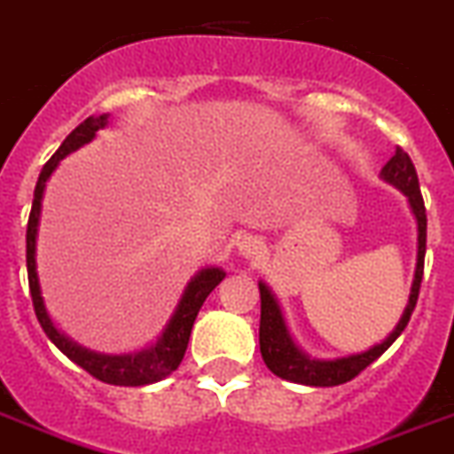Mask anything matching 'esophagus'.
Here are the masks:
<instances>
[{
	"instance_id": "obj_1",
	"label": "esophagus",
	"mask_w": 454,
	"mask_h": 454,
	"mask_svg": "<svg viewBox=\"0 0 454 454\" xmlns=\"http://www.w3.org/2000/svg\"><path fill=\"white\" fill-rule=\"evenodd\" d=\"M236 250H239V254H243V257H257V254H262L264 246H262V241L254 239V236H243V239L236 241Z\"/></svg>"
}]
</instances>
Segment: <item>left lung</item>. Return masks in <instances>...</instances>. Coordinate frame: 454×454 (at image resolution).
<instances>
[{"label": "left lung", "mask_w": 454, "mask_h": 454, "mask_svg": "<svg viewBox=\"0 0 454 454\" xmlns=\"http://www.w3.org/2000/svg\"><path fill=\"white\" fill-rule=\"evenodd\" d=\"M381 179L386 184L395 185L402 195L409 201L413 218L418 224V253H416V273H413L411 294H409V303L402 312L397 326L393 328L388 338L383 342L374 344L367 351L360 354L342 356V358H309L303 348L298 347L296 340L292 338L286 319L282 315V308L278 303L275 294L266 282H259V296H262V319H259V351L264 358L266 367L273 372L275 377L286 379V381L303 383V386H317V388H328V386H340V383L351 381L358 377L360 372L372 365L379 356L400 338L402 331L406 328L409 319L416 308L418 292H420L422 282V266H425V241H427V215H425V201L420 195V185H418V174L413 168L409 153L402 149L395 151L381 169Z\"/></svg>", "instance_id": "obj_1"}]
</instances>
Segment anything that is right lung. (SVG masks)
I'll return each instance as SVG.
<instances>
[{
  "label": "right lung",
  "mask_w": 454,
  "mask_h": 454,
  "mask_svg": "<svg viewBox=\"0 0 454 454\" xmlns=\"http://www.w3.org/2000/svg\"><path fill=\"white\" fill-rule=\"evenodd\" d=\"M110 114H98L84 119L80 126L73 130L68 137L61 142L52 158L43 165L41 174H38L36 190H34L32 213H29V223H27V275H29V292H32L34 309H36L38 324L45 331L52 344L59 348L61 354L87 370L91 377H96L103 383H112V386H149L160 379L169 377L184 360L185 348H188L190 331L197 319V312L204 305L208 294L223 282L224 270L220 266H207V269L197 270L190 282L185 285L184 296H181L179 305L174 309L172 319L168 321L165 331L160 333V338L149 347L139 348V351H130V354H100V351H91V348L82 347V344L73 342L71 338H66L59 328L54 326L52 317L48 315L45 301L41 294V282H38L36 270V239H38V224H41V208H43V192L52 172L59 168V162L64 160L68 153L77 151L80 146L89 145L96 137L98 130L107 126Z\"/></svg>",
  "instance_id": "obj_1"
}]
</instances>
